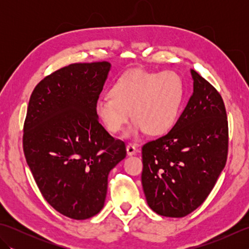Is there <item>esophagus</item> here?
<instances>
[{
    "label": "esophagus",
    "instance_id": "34e87169",
    "mask_svg": "<svg viewBox=\"0 0 249 249\" xmlns=\"http://www.w3.org/2000/svg\"><path fill=\"white\" fill-rule=\"evenodd\" d=\"M126 151H127V154H128L129 156H131V155H136L137 153L139 152V150L137 149L136 145H135V144H133V143H128L127 145H126Z\"/></svg>",
    "mask_w": 249,
    "mask_h": 249
}]
</instances>
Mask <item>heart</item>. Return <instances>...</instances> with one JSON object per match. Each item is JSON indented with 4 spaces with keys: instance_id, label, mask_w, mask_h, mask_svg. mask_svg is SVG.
<instances>
[{
    "instance_id": "obj_1",
    "label": "heart",
    "mask_w": 249,
    "mask_h": 249,
    "mask_svg": "<svg viewBox=\"0 0 249 249\" xmlns=\"http://www.w3.org/2000/svg\"><path fill=\"white\" fill-rule=\"evenodd\" d=\"M183 100V82L174 71H129L119 78L111 93L100 97L95 111L105 127L116 134L131 116L127 135L165 134L176 123Z\"/></svg>"
}]
</instances>
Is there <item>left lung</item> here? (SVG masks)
Instances as JSON below:
<instances>
[{"instance_id":"obj_1","label":"left lung","mask_w":249,"mask_h":249,"mask_svg":"<svg viewBox=\"0 0 249 249\" xmlns=\"http://www.w3.org/2000/svg\"><path fill=\"white\" fill-rule=\"evenodd\" d=\"M194 93L172 129L142 146L146 202L166 217H184L200 206L226 166L229 131L224 100L190 71Z\"/></svg>"}]
</instances>
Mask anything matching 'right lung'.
<instances>
[{
	"label": "right lung",
	"instance_id": "add662e5",
	"mask_svg": "<svg viewBox=\"0 0 249 249\" xmlns=\"http://www.w3.org/2000/svg\"><path fill=\"white\" fill-rule=\"evenodd\" d=\"M110 63H75L45 77L32 92L23 125L26 162L45 200L82 220L104 208L108 174L126 146L95 111Z\"/></svg>",
	"mask_w": 249,
	"mask_h": 249
}]
</instances>
